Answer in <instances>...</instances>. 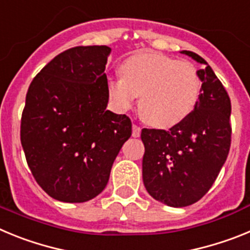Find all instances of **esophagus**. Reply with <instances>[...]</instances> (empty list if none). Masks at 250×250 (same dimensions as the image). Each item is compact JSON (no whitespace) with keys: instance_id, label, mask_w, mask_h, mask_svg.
Listing matches in <instances>:
<instances>
[{"instance_id":"1","label":"esophagus","mask_w":250,"mask_h":250,"mask_svg":"<svg viewBox=\"0 0 250 250\" xmlns=\"http://www.w3.org/2000/svg\"><path fill=\"white\" fill-rule=\"evenodd\" d=\"M141 129L138 126V125H132V136L134 138H139L140 136Z\"/></svg>"}]
</instances>
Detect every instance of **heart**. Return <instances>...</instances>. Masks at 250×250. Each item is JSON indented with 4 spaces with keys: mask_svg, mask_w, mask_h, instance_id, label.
I'll list each match as a JSON object with an SVG mask.
<instances>
[{
    "mask_svg": "<svg viewBox=\"0 0 250 250\" xmlns=\"http://www.w3.org/2000/svg\"><path fill=\"white\" fill-rule=\"evenodd\" d=\"M119 77H109L106 91L115 109L125 112L138 96L141 116L152 126L169 129L190 116L202 94L195 66L167 55L143 51L123 61Z\"/></svg>",
    "mask_w": 250,
    "mask_h": 250,
    "instance_id": "b5f03b06",
    "label": "heart"
}]
</instances>
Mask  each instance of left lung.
Listing matches in <instances>:
<instances>
[{
  "label": "left lung",
  "mask_w": 250,
  "mask_h": 250,
  "mask_svg": "<svg viewBox=\"0 0 250 250\" xmlns=\"http://www.w3.org/2000/svg\"><path fill=\"white\" fill-rule=\"evenodd\" d=\"M196 62L202 94L187 120L169 131L143 129V182L147 193L169 207L183 208L208 193L230 149V99L203 57L182 51Z\"/></svg>",
  "instance_id": "left-lung-1"
}]
</instances>
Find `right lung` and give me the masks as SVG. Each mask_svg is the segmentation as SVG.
<instances>
[{"label": "right lung", "mask_w": 250, "mask_h": 250, "mask_svg": "<svg viewBox=\"0 0 250 250\" xmlns=\"http://www.w3.org/2000/svg\"><path fill=\"white\" fill-rule=\"evenodd\" d=\"M110 52L107 46L68 48L28 87L21 144L37 184L60 202L83 203L98 196L131 136L126 115L106 110L104 71Z\"/></svg>", "instance_id": "1"}]
</instances>
